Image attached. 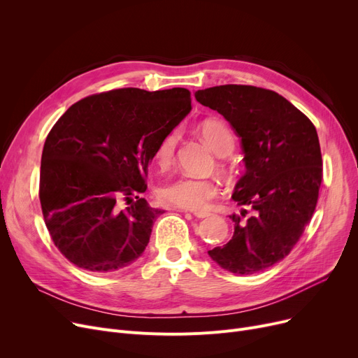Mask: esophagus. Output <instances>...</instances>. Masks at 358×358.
<instances>
[{
  "instance_id": "34e87169",
  "label": "esophagus",
  "mask_w": 358,
  "mask_h": 358,
  "mask_svg": "<svg viewBox=\"0 0 358 358\" xmlns=\"http://www.w3.org/2000/svg\"><path fill=\"white\" fill-rule=\"evenodd\" d=\"M192 215L196 216V217H199V219H203V217L210 216V212H192Z\"/></svg>"
}]
</instances>
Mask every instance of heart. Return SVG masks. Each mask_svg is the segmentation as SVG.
<instances>
[{
    "instance_id": "heart-1",
    "label": "heart",
    "mask_w": 358,
    "mask_h": 358,
    "mask_svg": "<svg viewBox=\"0 0 358 358\" xmlns=\"http://www.w3.org/2000/svg\"><path fill=\"white\" fill-rule=\"evenodd\" d=\"M200 134L219 157H227L234 149V135L227 123L217 119L201 122ZM178 143V131L173 130L166 134L155 149V159L159 166H168L174 159ZM217 194V185L212 180L197 178L192 176H181L159 187L158 196L162 201L177 206L187 210H203L209 201Z\"/></svg>"
}]
</instances>
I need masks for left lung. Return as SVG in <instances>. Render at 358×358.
Instances as JSON below:
<instances>
[{
  "label": "left lung",
  "instance_id": "left-lung-1",
  "mask_svg": "<svg viewBox=\"0 0 358 358\" xmlns=\"http://www.w3.org/2000/svg\"><path fill=\"white\" fill-rule=\"evenodd\" d=\"M196 100L229 122L241 139L245 174L232 199L252 215L235 223L232 239L208 251L234 274H255L290 254L316 208L322 155L312 122L280 94L252 85H219Z\"/></svg>",
  "mask_w": 358,
  "mask_h": 358
}]
</instances>
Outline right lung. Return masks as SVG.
I'll list each match as a JSON object with an SVG mask.
<instances>
[{
	"label": "right lung",
	"instance_id": "obj_1",
	"mask_svg": "<svg viewBox=\"0 0 358 358\" xmlns=\"http://www.w3.org/2000/svg\"><path fill=\"white\" fill-rule=\"evenodd\" d=\"M190 110L185 88H122L80 100L55 123L39 197L52 241L72 264L111 273L142 255L164 213L141 197L148 165Z\"/></svg>",
	"mask_w": 358,
	"mask_h": 358
}]
</instances>
